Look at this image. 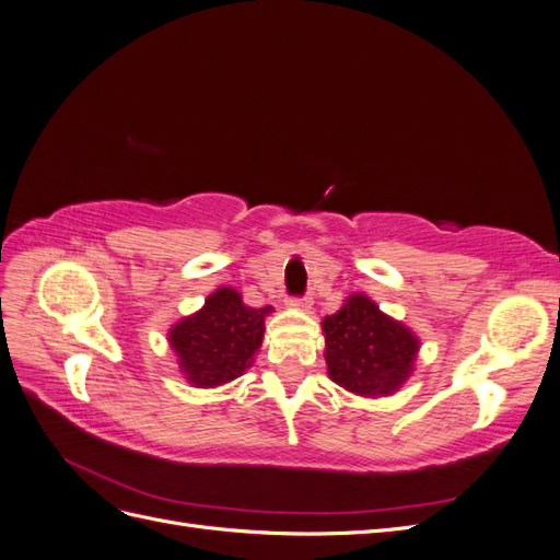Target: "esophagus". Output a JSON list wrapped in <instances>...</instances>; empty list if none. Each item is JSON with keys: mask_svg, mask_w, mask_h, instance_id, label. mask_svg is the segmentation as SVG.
I'll return each mask as SVG.
<instances>
[{"mask_svg": "<svg viewBox=\"0 0 560 560\" xmlns=\"http://www.w3.org/2000/svg\"><path fill=\"white\" fill-rule=\"evenodd\" d=\"M290 306H292V308H296V311H311V306H313V296H311V294H306V296H301V299H292V301H290Z\"/></svg>", "mask_w": 560, "mask_h": 560, "instance_id": "34e87169", "label": "esophagus"}]
</instances>
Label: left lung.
I'll return each mask as SVG.
<instances>
[{"label": "left lung", "instance_id": "obj_1", "mask_svg": "<svg viewBox=\"0 0 560 560\" xmlns=\"http://www.w3.org/2000/svg\"><path fill=\"white\" fill-rule=\"evenodd\" d=\"M329 378L360 397H389L416 371L420 338L358 292L322 319Z\"/></svg>", "mask_w": 560, "mask_h": 560}]
</instances>
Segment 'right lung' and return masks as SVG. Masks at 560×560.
Listing matches in <instances>:
<instances>
[{
	"label": "right lung",
	"mask_w": 560,
	"mask_h": 560,
	"mask_svg": "<svg viewBox=\"0 0 560 560\" xmlns=\"http://www.w3.org/2000/svg\"><path fill=\"white\" fill-rule=\"evenodd\" d=\"M273 306L252 308L233 287H219L202 308L167 329L182 376L194 387H219L252 366L264 341L266 315Z\"/></svg>",
	"instance_id": "right-lung-1"
}]
</instances>
